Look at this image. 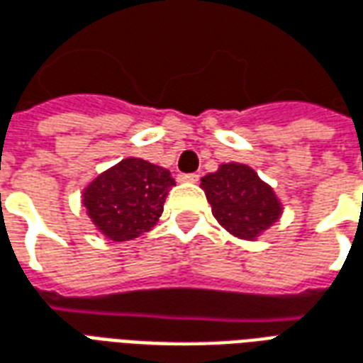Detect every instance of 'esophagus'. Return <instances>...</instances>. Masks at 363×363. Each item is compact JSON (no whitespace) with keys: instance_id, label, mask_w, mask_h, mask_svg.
<instances>
[{"instance_id":"esophagus-1","label":"esophagus","mask_w":363,"mask_h":363,"mask_svg":"<svg viewBox=\"0 0 363 363\" xmlns=\"http://www.w3.org/2000/svg\"><path fill=\"white\" fill-rule=\"evenodd\" d=\"M200 179V174L196 173H182L179 174V181L181 182H196Z\"/></svg>"}]
</instances>
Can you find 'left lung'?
<instances>
[{"mask_svg":"<svg viewBox=\"0 0 363 363\" xmlns=\"http://www.w3.org/2000/svg\"><path fill=\"white\" fill-rule=\"evenodd\" d=\"M202 189L216 220L229 233L252 239L280 218V202L251 167L228 163L206 174Z\"/></svg>","mask_w":363,"mask_h":363,"instance_id":"8db88e82","label":"left lung"}]
</instances>
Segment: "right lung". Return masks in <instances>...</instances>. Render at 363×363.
Instances as JSON below:
<instances>
[{
    "mask_svg": "<svg viewBox=\"0 0 363 363\" xmlns=\"http://www.w3.org/2000/svg\"><path fill=\"white\" fill-rule=\"evenodd\" d=\"M173 184L167 169L124 159L91 182L83 204L101 233L112 241H130L155 225Z\"/></svg>",
    "mask_w": 363,
    "mask_h": 363,
    "instance_id": "obj_1",
    "label": "right lung"
}]
</instances>
